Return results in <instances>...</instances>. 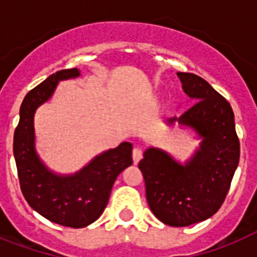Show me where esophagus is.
<instances>
[{"label":"esophagus","instance_id":"1","mask_svg":"<svg viewBox=\"0 0 257 257\" xmlns=\"http://www.w3.org/2000/svg\"><path fill=\"white\" fill-rule=\"evenodd\" d=\"M143 158V151L140 148H134L133 151V160H134V163H139L140 160Z\"/></svg>","mask_w":257,"mask_h":257}]
</instances>
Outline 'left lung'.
<instances>
[{"mask_svg":"<svg viewBox=\"0 0 257 257\" xmlns=\"http://www.w3.org/2000/svg\"><path fill=\"white\" fill-rule=\"evenodd\" d=\"M178 76L185 94L197 101L167 122L193 127L203 138L201 148L185 166L151 148L139 169L157 219L171 226H188L212 216L225 201L239 162V139L234 113L225 97L197 74L178 72Z\"/></svg>","mask_w":257,"mask_h":257,"instance_id":"8db88e82","label":"left lung"}]
</instances>
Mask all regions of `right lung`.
<instances>
[{
    "label": "right lung",
    "mask_w": 257,
    "mask_h": 257,
    "mask_svg": "<svg viewBox=\"0 0 257 257\" xmlns=\"http://www.w3.org/2000/svg\"><path fill=\"white\" fill-rule=\"evenodd\" d=\"M77 76V68L59 70L32 88L20 106V119L14 133V157L23 196L40 215L69 228H83L100 216L117 176L133 165V145L127 142L97 156L73 176H56L38 160L35 110L51 96L60 79Z\"/></svg>",
    "instance_id": "obj_1"
}]
</instances>
